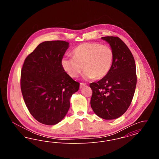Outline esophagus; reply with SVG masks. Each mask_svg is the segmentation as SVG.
<instances>
[{"label":"esophagus","mask_w":159,"mask_h":159,"mask_svg":"<svg viewBox=\"0 0 159 159\" xmlns=\"http://www.w3.org/2000/svg\"><path fill=\"white\" fill-rule=\"evenodd\" d=\"M86 83H80V88H82L83 86H86Z\"/></svg>","instance_id":"esophagus-1"}]
</instances>
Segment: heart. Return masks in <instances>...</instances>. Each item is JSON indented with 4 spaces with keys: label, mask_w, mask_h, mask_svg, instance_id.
<instances>
[{
    "label": "heart",
    "mask_w": 159,
    "mask_h": 159,
    "mask_svg": "<svg viewBox=\"0 0 159 159\" xmlns=\"http://www.w3.org/2000/svg\"><path fill=\"white\" fill-rule=\"evenodd\" d=\"M73 57L62 58L61 64L71 77H77L84 70L87 79H101L109 73L112 67L114 52L110 46L96 43H84L73 51Z\"/></svg>",
    "instance_id": "b5f03b06"
}]
</instances>
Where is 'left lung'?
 Instances as JSON below:
<instances>
[{"label": "left lung", "instance_id": "obj_1", "mask_svg": "<svg viewBox=\"0 0 159 159\" xmlns=\"http://www.w3.org/2000/svg\"><path fill=\"white\" fill-rule=\"evenodd\" d=\"M101 39L113 49V62L104 77L90 84L91 106L99 117L113 120L125 113L131 104L136 88V65L132 53L120 38L106 36Z\"/></svg>", "mask_w": 159, "mask_h": 159}]
</instances>
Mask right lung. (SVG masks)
Wrapping results in <instances>:
<instances>
[{
    "label": "right lung",
    "mask_w": 159,
    "mask_h": 159,
    "mask_svg": "<svg viewBox=\"0 0 159 159\" xmlns=\"http://www.w3.org/2000/svg\"><path fill=\"white\" fill-rule=\"evenodd\" d=\"M62 40L43 42L25 59L21 89L29 112L46 125L59 123L68 112L71 95L80 83L65 71L61 61L68 48Z\"/></svg>",
    "instance_id": "obj_1"
}]
</instances>
